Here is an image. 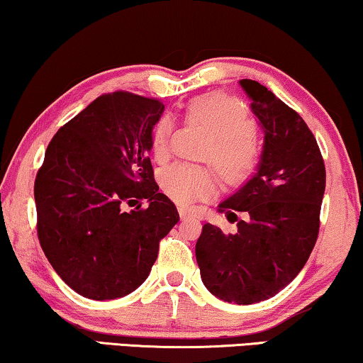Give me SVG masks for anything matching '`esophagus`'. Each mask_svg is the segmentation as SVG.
Returning <instances> with one entry per match:
<instances>
[{
  "label": "esophagus",
  "mask_w": 363,
  "mask_h": 363,
  "mask_svg": "<svg viewBox=\"0 0 363 363\" xmlns=\"http://www.w3.org/2000/svg\"><path fill=\"white\" fill-rule=\"evenodd\" d=\"M178 213H180V218H182V219L191 218V211H190V209H186L185 206H180V208H178Z\"/></svg>",
  "instance_id": "1"
}]
</instances>
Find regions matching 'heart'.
<instances>
[{
    "mask_svg": "<svg viewBox=\"0 0 363 363\" xmlns=\"http://www.w3.org/2000/svg\"><path fill=\"white\" fill-rule=\"evenodd\" d=\"M188 116L201 121L211 129L214 145L208 159L214 162L229 185H242L254 175L260 164V147L254 138L257 125L249 108L238 96L225 93H206L186 106ZM173 133L169 116H162L152 130V152L157 159L167 154ZM162 191L172 201L190 204L209 198L218 191V177L211 169L177 164L160 172Z\"/></svg>",
    "mask_w": 363,
    "mask_h": 363,
    "instance_id": "heart-1",
    "label": "heart"
}]
</instances>
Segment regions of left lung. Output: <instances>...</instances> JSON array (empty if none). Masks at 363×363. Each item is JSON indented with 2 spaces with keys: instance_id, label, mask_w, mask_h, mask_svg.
Listing matches in <instances>:
<instances>
[{
  "instance_id": "1",
  "label": "left lung",
  "mask_w": 363,
  "mask_h": 363,
  "mask_svg": "<svg viewBox=\"0 0 363 363\" xmlns=\"http://www.w3.org/2000/svg\"><path fill=\"white\" fill-rule=\"evenodd\" d=\"M239 83L265 133L259 172L219 204L238 230L224 234L204 224L194 252L201 280L214 296L252 304L283 290L311 255L325 167L316 138L295 109L259 82Z\"/></svg>"
}]
</instances>
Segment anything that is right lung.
<instances>
[{
  "label": "right lung",
  "mask_w": 363,
  "mask_h": 363,
  "mask_svg": "<svg viewBox=\"0 0 363 363\" xmlns=\"http://www.w3.org/2000/svg\"><path fill=\"white\" fill-rule=\"evenodd\" d=\"M164 103L129 91L98 96L57 130L34 183L42 250L72 290L129 295L149 277L178 211L159 193L149 150ZM147 199L150 206L129 213Z\"/></svg>",
  "instance_id": "obj_1"
}]
</instances>
